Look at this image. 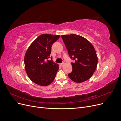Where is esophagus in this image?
Listing matches in <instances>:
<instances>
[{"label":"esophagus","mask_w":121,"mask_h":121,"mask_svg":"<svg viewBox=\"0 0 121 121\" xmlns=\"http://www.w3.org/2000/svg\"><path fill=\"white\" fill-rule=\"evenodd\" d=\"M64 65H65V63H62L61 64H60V65H61V67H63Z\"/></svg>","instance_id":"obj_1"}]
</instances>
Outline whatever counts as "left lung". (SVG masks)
I'll use <instances>...</instances> for the list:
<instances>
[{
	"mask_svg": "<svg viewBox=\"0 0 121 121\" xmlns=\"http://www.w3.org/2000/svg\"><path fill=\"white\" fill-rule=\"evenodd\" d=\"M72 63L73 70L68 74L72 81L81 83L91 77L97 65V56L93 46L88 40L76 34L62 35Z\"/></svg>",
	"mask_w": 121,
	"mask_h": 121,
	"instance_id": "1",
	"label": "left lung"
}]
</instances>
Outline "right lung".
I'll list each match as a JSON object with an SVG mask.
<instances>
[{"mask_svg":"<svg viewBox=\"0 0 121 121\" xmlns=\"http://www.w3.org/2000/svg\"><path fill=\"white\" fill-rule=\"evenodd\" d=\"M60 35L42 34L36 38L26 52L24 63L26 72L32 82L40 86H47L54 80L58 65L48 60L51 47Z\"/></svg>","mask_w":121,"mask_h":121,"instance_id":"1","label":"right lung"}]
</instances>
